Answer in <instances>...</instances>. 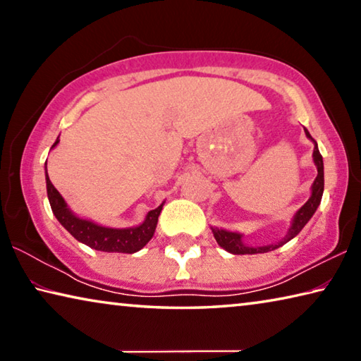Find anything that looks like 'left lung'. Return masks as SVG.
I'll use <instances>...</instances> for the list:
<instances>
[{"instance_id":"obj_1","label":"left lung","mask_w":361,"mask_h":361,"mask_svg":"<svg viewBox=\"0 0 361 361\" xmlns=\"http://www.w3.org/2000/svg\"><path fill=\"white\" fill-rule=\"evenodd\" d=\"M305 137L314 142V164L317 167V178L314 180V185L310 188V197L307 202H305L301 209H299L295 216L291 219V226L286 235L282 240L277 243H271V245H262V247H250L247 243H243V234L240 232H234V231H226V229H218V228H212L213 237L218 242L219 247H223L226 252H229L232 255H256V253H267L272 252L279 247L285 245L286 242H290L293 237H296L299 232L302 231L305 224L309 223V219L314 216V213L319 209V205L322 202V195H323V188H325V178H323V157L319 151V146H317L315 140L310 137V133L307 129H304Z\"/></svg>"}]
</instances>
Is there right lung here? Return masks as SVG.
I'll return each instance as SVG.
<instances>
[{
	"mask_svg": "<svg viewBox=\"0 0 361 361\" xmlns=\"http://www.w3.org/2000/svg\"><path fill=\"white\" fill-rule=\"evenodd\" d=\"M60 140L57 138L52 148H56ZM46 170V188H47V197L49 204L54 215L59 219V223L75 237L78 242L84 243L99 252L106 253H135L142 250L146 243H148L152 235H154L157 218L161 215V210L164 202L157 207V209L148 212L145 221L138 226H132V228H108V226H102L94 223L92 219H85L75 215L66 205L65 199L62 197L54 185L49 180L47 175V164L44 166Z\"/></svg>",
	"mask_w": 361,
	"mask_h": 361,
	"instance_id": "add662e5",
	"label": "right lung"
}]
</instances>
